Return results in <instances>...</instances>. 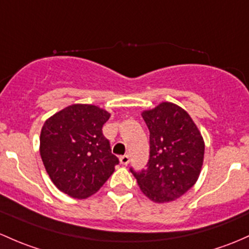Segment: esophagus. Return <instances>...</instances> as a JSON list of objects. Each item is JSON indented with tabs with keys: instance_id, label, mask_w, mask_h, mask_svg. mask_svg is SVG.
<instances>
[{
	"instance_id": "34e87169",
	"label": "esophagus",
	"mask_w": 249,
	"mask_h": 249,
	"mask_svg": "<svg viewBox=\"0 0 249 249\" xmlns=\"http://www.w3.org/2000/svg\"><path fill=\"white\" fill-rule=\"evenodd\" d=\"M119 160H120V163L125 164V166H126V164L130 162V156L129 155H123V156H120Z\"/></svg>"
}]
</instances>
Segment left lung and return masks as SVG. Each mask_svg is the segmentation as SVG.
<instances>
[{
  "label": "left lung",
  "instance_id": "obj_1",
  "mask_svg": "<svg viewBox=\"0 0 249 249\" xmlns=\"http://www.w3.org/2000/svg\"><path fill=\"white\" fill-rule=\"evenodd\" d=\"M150 132L148 168L132 172L141 191L154 203L184 196L199 178L204 161L203 136L182 107L163 101L142 112Z\"/></svg>",
  "mask_w": 249,
  "mask_h": 249
}]
</instances>
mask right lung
<instances>
[{"mask_svg": "<svg viewBox=\"0 0 249 249\" xmlns=\"http://www.w3.org/2000/svg\"><path fill=\"white\" fill-rule=\"evenodd\" d=\"M109 117V112L95 105L74 104L44 123L41 160L54 186L65 195L86 199L113 174L119 160L103 135Z\"/></svg>", "mask_w": 249, "mask_h": 249, "instance_id": "add662e5", "label": "right lung"}]
</instances>
